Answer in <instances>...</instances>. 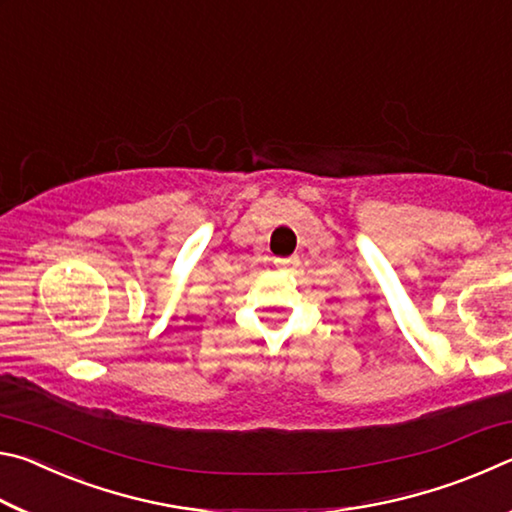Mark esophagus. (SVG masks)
<instances>
[{"label": "esophagus", "mask_w": 512, "mask_h": 512, "mask_svg": "<svg viewBox=\"0 0 512 512\" xmlns=\"http://www.w3.org/2000/svg\"><path fill=\"white\" fill-rule=\"evenodd\" d=\"M298 255H291V257H282V259H275V264L280 268H296L298 266Z\"/></svg>", "instance_id": "esophagus-1"}]
</instances>
